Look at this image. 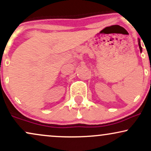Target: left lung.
<instances>
[{
	"label": "left lung",
	"instance_id": "8db88e82",
	"mask_svg": "<svg viewBox=\"0 0 151 151\" xmlns=\"http://www.w3.org/2000/svg\"><path fill=\"white\" fill-rule=\"evenodd\" d=\"M139 49H140V51H142V47H141V43H140V40L139 39Z\"/></svg>",
	"mask_w": 151,
	"mask_h": 151
}]
</instances>
